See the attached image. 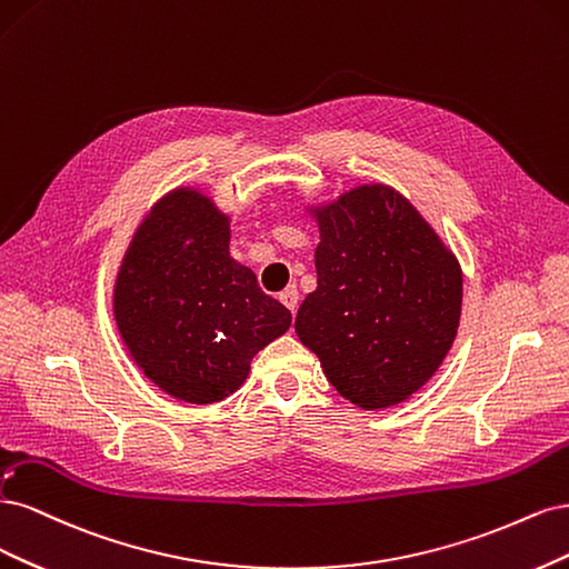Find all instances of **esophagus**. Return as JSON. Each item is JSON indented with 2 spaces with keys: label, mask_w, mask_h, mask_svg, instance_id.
<instances>
[{
  "label": "esophagus",
  "mask_w": 569,
  "mask_h": 569,
  "mask_svg": "<svg viewBox=\"0 0 569 569\" xmlns=\"http://www.w3.org/2000/svg\"><path fill=\"white\" fill-rule=\"evenodd\" d=\"M279 300L292 311V315H296V309H298V300H300V296H298V288L296 286H290V288H286L281 296H279Z\"/></svg>",
  "instance_id": "1"
}]
</instances>
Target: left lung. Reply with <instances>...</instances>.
Here are the masks:
<instances>
[{
  "label": "left lung",
  "mask_w": 569,
  "mask_h": 569,
  "mask_svg": "<svg viewBox=\"0 0 569 569\" xmlns=\"http://www.w3.org/2000/svg\"><path fill=\"white\" fill-rule=\"evenodd\" d=\"M307 214L321 238L317 290L298 309L296 333L352 405H401L435 376L456 340L461 264L411 200L378 181Z\"/></svg>",
  "instance_id": "8db88e82"
}]
</instances>
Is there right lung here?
<instances>
[{
  "mask_svg": "<svg viewBox=\"0 0 569 569\" xmlns=\"http://www.w3.org/2000/svg\"><path fill=\"white\" fill-rule=\"evenodd\" d=\"M231 217L177 187L132 233L113 286V319L137 369L187 405L233 395L250 361L290 328V311L229 252Z\"/></svg>",
  "mask_w": 569,
  "mask_h": 569,
  "instance_id": "right-lung-1",
  "label": "right lung"
}]
</instances>
